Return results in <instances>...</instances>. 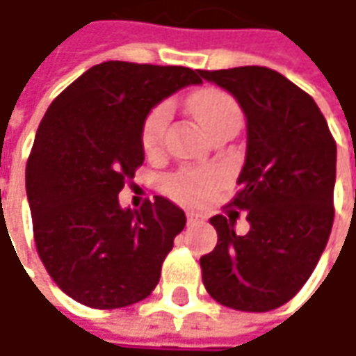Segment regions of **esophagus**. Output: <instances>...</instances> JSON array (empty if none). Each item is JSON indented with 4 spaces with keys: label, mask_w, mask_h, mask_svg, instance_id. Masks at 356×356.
<instances>
[{
    "label": "esophagus",
    "mask_w": 356,
    "mask_h": 356,
    "mask_svg": "<svg viewBox=\"0 0 356 356\" xmlns=\"http://www.w3.org/2000/svg\"><path fill=\"white\" fill-rule=\"evenodd\" d=\"M186 218H188V224H196V222H200V213H194V212H188L186 213Z\"/></svg>",
    "instance_id": "obj_1"
}]
</instances>
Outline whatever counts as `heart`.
Instances as JSON below:
<instances>
[{"mask_svg": "<svg viewBox=\"0 0 356 356\" xmlns=\"http://www.w3.org/2000/svg\"><path fill=\"white\" fill-rule=\"evenodd\" d=\"M188 108L202 130L213 136L224 129H238L241 122V108L238 101L220 89H202L188 99ZM170 104H156L143 122V148L146 154L154 156L164 146V136L170 122ZM224 184V174L216 166L182 168L166 180V192L180 202L198 204L204 202Z\"/></svg>", "mask_w": 356, "mask_h": 356, "instance_id": "obj_1", "label": "heart"}]
</instances>
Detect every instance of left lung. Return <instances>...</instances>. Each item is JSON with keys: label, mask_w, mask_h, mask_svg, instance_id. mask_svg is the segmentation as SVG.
Returning <instances> with one entry per match:
<instances>
[{"label": "left lung", "mask_w": 356, "mask_h": 356, "mask_svg": "<svg viewBox=\"0 0 356 356\" xmlns=\"http://www.w3.org/2000/svg\"><path fill=\"white\" fill-rule=\"evenodd\" d=\"M238 99L248 118L245 164L229 208L213 216V252L200 257L206 291L224 307L266 313L299 293L333 227L337 144L313 97L267 67L198 71Z\"/></svg>", "instance_id": "obj_1"}]
</instances>
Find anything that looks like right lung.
<instances>
[{
  "mask_svg": "<svg viewBox=\"0 0 356 356\" xmlns=\"http://www.w3.org/2000/svg\"><path fill=\"white\" fill-rule=\"evenodd\" d=\"M188 67L106 61L51 103L25 168L37 253L61 291L92 309L138 303L184 229V212L156 196L122 210L118 192L144 162L143 122L186 85Z\"/></svg>",
  "mask_w": 356,
  "mask_h": 356,
  "instance_id": "add662e5",
  "label": "right lung"
}]
</instances>
